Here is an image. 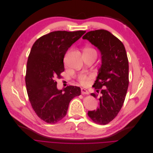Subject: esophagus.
I'll return each mask as SVG.
<instances>
[{
  "mask_svg": "<svg viewBox=\"0 0 153 153\" xmlns=\"http://www.w3.org/2000/svg\"><path fill=\"white\" fill-rule=\"evenodd\" d=\"M81 94H82V95H88V91L84 88H81Z\"/></svg>",
  "mask_w": 153,
  "mask_h": 153,
  "instance_id": "esophagus-1",
  "label": "esophagus"
}]
</instances>
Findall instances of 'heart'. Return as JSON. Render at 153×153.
I'll list each match as a JSON object with an SVG mask.
<instances>
[{
  "label": "heart",
  "instance_id": "b5f03b06",
  "mask_svg": "<svg viewBox=\"0 0 153 153\" xmlns=\"http://www.w3.org/2000/svg\"><path fill=\"white\" fill-rule=\"evenodd\" d=\"M85 50H94L92 48H86ZM93 75L92 74H81L78 77V81L80 82L81 84H82V85H87L88 84L89 82L90 81V80L92 79L93 78Z\"/></svg>",
  "mask_w": 153,
  "mask_h": 153
}]
</instances>
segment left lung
Wrapping results in <instances>:
<instances>
[{"instance_id":"1","label":"left lung","mask_w":153,"mask_h":153,"mask_svg":"<svg viewBox=\"0 0 153 153\" xmlns=\"http://www.w3.org/2000/svg\"><path fill=\"white\" fill-rule=\"evenodd\" d=\"M97 47L101 53L102 65L93 85L98 98L97 110L88 111V116L95 123L106 125L113 120L123 107L129 84L128 59L124 44L104 29L91 30L83 37Z\"/></svg>"}]
</instances>
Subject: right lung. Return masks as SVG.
<instances>
[{"mask_svg": "<svg viewBox=\"0 0 153 153\" xmlns=\"http://www.w3.org/2000/svg\"><path fill=\"white\" fill-rule=\"evenodd\" d=\"M85 33L82 30L51 32L38 39L30 51L25 76L29 100L37 115L48 124L62 119L71 101L81 95L77 86L58 90L55 78H62L65 71L66 52Z\"/></svg>", "mask_w": 153, "mask_h": 153, "instance_id": "1", "label": "right lung"}]
</instances>
